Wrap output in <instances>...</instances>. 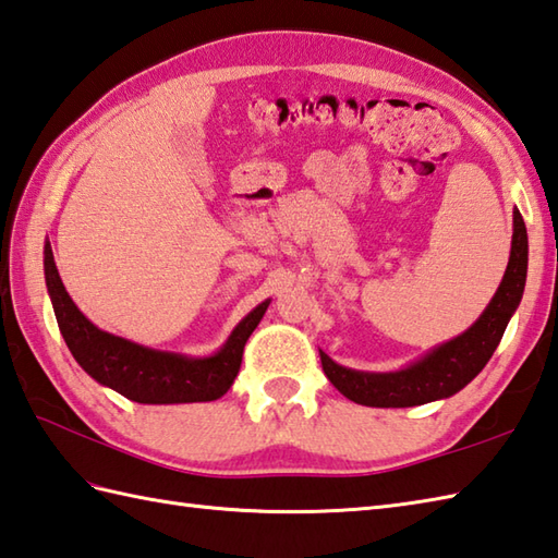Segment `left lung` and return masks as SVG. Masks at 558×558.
<instances>
[{
  "mask_svg": "<svg viewBox=\"0 0 558 558\" xmlns=\"http://www.w3.org/2000/svg\"><path fill=\"white\" fill-rule=\"evenodd\" d=\"M527 277V231L518 209H513V236L511 257L506 265L504 279L489 305L475 319L473 327L458 333L451 341H444L417 357L411 365L393 373H363L351 369L319 351L322 369L327 379L345 399L373 408H411L429 401L449 399L473 381L482 367L489 363L492 353L504 337L506 325L521 305Z\"/></svg>",
  "mask_w": 558,
  "mask_h": 558,
  "instance_id": "8db88e82",
  "label": "left lung"
}]
</instances>
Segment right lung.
<instances>
[{
  "label": "right lung",
  "instance_id": "obj_1",
  "mask_svg": "<svg viewBox=\"0 0 558 558\" xmlns=\"http://www.w3.org/2000/svg\"><path fill=\"white\" fill-rule=\"evenodd\" d=\"M45 283L52 301L57 325L76 363L102 387L126 396L135 403H203L217 401L229 391L241 369L243 345L263 319L269 301L247 313L213 355L193 357L171 351L147 349L114 337L85 317L61 281L52 245L45 241Z\"/></svg>",
  "mask_w": 558,
  "mask_h": 558
}]
</instances>
